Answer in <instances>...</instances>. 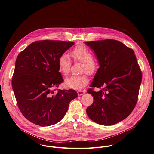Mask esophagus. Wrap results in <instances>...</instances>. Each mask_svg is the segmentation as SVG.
I'll return each mask as SVG.
<instances>
[{"mask_svg":"<svg viewBox=\"0 0 154 154\" xmlns=\"http://www.w3.org/2000/svg\"><path fill=\"white\" fill-rule=\"evenodd\" d=\"M85 93V90H78V91H77V93H78V96L83 95Z\"/></svg>","mask_w":154,"mask_h":154,"instance_id":"esophagus-1","label":"esophagus"}]
</instances>
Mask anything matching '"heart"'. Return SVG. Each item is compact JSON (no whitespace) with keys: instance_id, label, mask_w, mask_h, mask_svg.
Listing matches in <instances>:
<instances>
[{"instance_id":"1","label":"heart","mask_w":154,"mask_h":154,"mask_svg":"<svg viewBox=\"0 0 154 154\" xmlns=\"http://www.w3.org/2000/svg\"><path fill=\"white\" fill-rule=\"evenodd\" d=\"M71 55L75 62L82 63L81 73H85L79 76H70L65 79V84L69 88L81 90L88 82V75H93L96 73L99 64L97 61L93 57L91 52L84 46H77L71 51ZM72 61L66 54H61L58 60V68L63 75H67L70 71Z\"/></svg>"}]
</instances>
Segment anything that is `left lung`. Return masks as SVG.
Wrapping results in <instances>:
<instances>
[{
  "label": "left lung",
  "instance_id": "8db88e82",
  "mask_svg": "<svg viewBox=\"0 0 154 154\" xmlns=\"http://www.w3.org/2000/svg\"><path fill=\"white\" fill-rule=\"evenodd\" d=\"M85 43L94 51L100 65L87 90L94 100L87 114L98 124H116L132 112L138 100L142 75L134 52L112 39ZM94 87L101 90L95 92Z\"/></svg>",
  "mask_w": 154,
  "mask_h": 154
}]
</instances>
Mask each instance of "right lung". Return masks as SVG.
<instances>
[{
  "mask_svg": "<svg viewBox=\"0 0 154 154\" xmlns=\"http://www.w3.org/2000/svg\"><path fill=\"white\" fill-rule=\"evenodd\" d=\"M75 43L58 40L32 43L17 56L12 87L18 107L31 122L48 126L60 122L72 100L74 90H59L64 79L58 70L60 56Z\"/></svg>",
  "mask_w": 154,
  "mask_h": 154,
  "instance_id": "right-lung-1",
  "label": "right lung"
}]
</instances>
